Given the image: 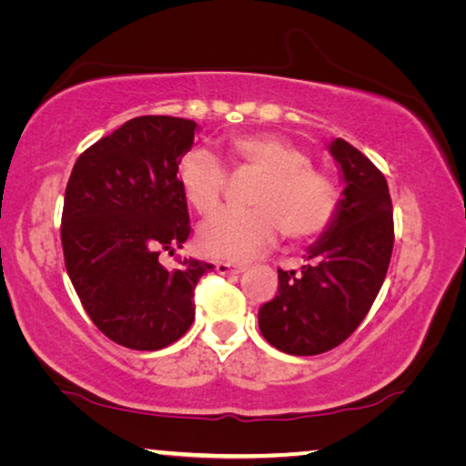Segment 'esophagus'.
<instances>
[{
    "instance_id": "34e87169",
    "label": "esophagus",
    "mask_w": 466,
    "mask_h": 466,
    "mask_svg": "<svg viewBox=\"0 0 466 466\" xmlns=\"http://www.w3.org/2000/svg\"><path fill=\"white\" fill-rule=\"evenodd\" d=\"M247 267L238 265V263H230V261H218L216 263V271L219 275H232V273H242Z\"/></svg>"
}]
</instances>
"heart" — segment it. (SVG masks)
<instances>
[{
	"mask_svg": "<svg viewBox=\"0 0 466 466\" xmlns=\"http://www.w3.org/2000/svg\"><path fill=\"white\" fill-rule=\"evenodd\" d=\"M234 175L255 172L261 180L250 193L252 209L222 211L199 230L205 255L247 261L278 240L279 232L294 242L310 240L333 224L339 191L325 172L312 168L310 156L291 141L252 133L228 141ZM177 183L187 203L201 216L219 208L228 187V170L203 147L180 156Z\"/></svg>",
	"mask_w": 466,
	"mask_h": 466,
	"instance_id": "b5f03b06",
	"label": "heart"
}]
</instances>
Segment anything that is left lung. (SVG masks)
Masks as SVG:
<instances>
[{
    "label": "left lung",
    "instance_id": "1",
    "mask_svg": "<svg viewBox=\"0 0 466 466\" xmlns=\"http://www.w3.org/2000/svg\"><path fill=\"white\" fill-rule=\"evenodd\" d=\"M329 149L345 180L337 216L302 271L278 269V294L258 309L263 337L289 356H319L341 345L372 309L392 255L384 175L341 137Z\"/></svg>",
    "mask_w": 466,
    "mask_h": 466
}]
</instances>
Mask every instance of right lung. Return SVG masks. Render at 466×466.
<instances>
[{
  "label": "right lung",
  "instance_id": "1",
  "mask_svg": "<svg viewBox=\"0 0 466 466\" xmlns=\"http://www.w3.org/2000/svg\"><path fill=\"white\" fill-rule=\"evenodd\" d=\"M197 123L146 115L80 154L66 187L61 244L66 269L90 320L110 341L162 350L195 319V286L214 265L185 258L167 269L191 234L177 164Z\"/></svg>",
  "mask_w": 466,
  "mask_h": 466
}]
</instances>
